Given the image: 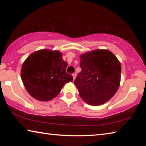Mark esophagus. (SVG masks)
<instances>
[{
	"mask_svg": "<svg viewBox=\"0 0 146 146\" xmlns=\"http://www.w3.org/2000/svg\"><path fill=\"white\" fill-rule=\"evenodd\" d=\"M72 76H73V80H75V78H76V73H73V75H72Z\"/></svg>",
	"mask_w": 146,
	"mask_h": 146,
	"instance_id": "esophagus-1",
	"label": "esophagus"
}]
</instances>
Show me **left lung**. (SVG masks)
Returning a JSON list of instances; mask_svg holds the SVG:
<instances>
[{
	"mask_svg": "<svg viewBox=\"0 0 146 146\" xmlns=\"http://www.w3.org/2000/svg\"><path fill=\"white\" fill-rule=\"evenodd\" d=\"M82 71L74 84L88 104L100 106L110 100L120 84L121 64L108 49H95L80 55Z\"/></svg>",
	"mask_w": 146,
	"mask_h": 146,
	"instance_id": "obj_1",
	"label": "left lung"
}]
</instances>
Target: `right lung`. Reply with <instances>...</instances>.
Masks as SVG:
<instances>
[{
  "label": "right lung",
  "instance_id": "1",
  "mask_svg": "<svg viewBox=\"0 0 146 146\" xmlns=\"http://www.w3.org/2000/svg\"><path fill=\"white\" fill-rule=\"evenodd\" d=\"M68 64L58 50L40 49L31 53L23 64L21 78L26 90L39 101L55 98L72 75L66 73Z\"/></svg>",
  "mask_w": 146,
  "mask_h": 146
}]
</instances>
